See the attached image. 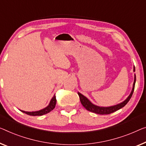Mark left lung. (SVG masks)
<instances>
[{"label":"left lung","instance_id":"1","mask_svg":"<svg viewBox=\"0 0 146 146\" xmlns=\"http://www.w3.org/2000/svg\"><path fill=\"white\" fill-rule=\"evenodd\" d=\"M135 71V67H134V71ZM135 82H136V75L134 77V82L133 84V88H132V92L129 95V96L127 98V100H125V101L122 103L117 104L116 106H111V107H108V108H104V107H99V106H96L92 104L91 102L88 100V99L86 98L85 96H84L83 95L80 94V93L78 92V94H79L80 101L81 102L82 105L83 106L84 108H85L87 110L89 111L95 113L100 114V115H108L116 111L120 110L121 108H123L126 104H127L128 102H129L130 99L131 98L132 94H133L134 90V86H135Z\"/></svg>","mask_w":146,"mask_h":146}]
</instances>
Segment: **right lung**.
Wrapping results in <instances>:
<instances>
[{
  "mask_svg": "<svg viewBox=\"0 0 146 146\" xmlns=\"http://www.w3.org/2000/svg\"><path fill=\"white\" fill-rule=\"evenodd\" d=\"M56 104V96L54 95L53 98H52L50 102L49 105L47 106L46 108H45L43 110H41L40 111H33V112H28V111H21L23 113H25L29 115H32V116H40V115L46 114L50 112L52 110H53L54 108H55Z\"/></svg>",
  "mask_w": 146,
  "mask_h": 146,
  "instance_id": "right-lung-1",
  "label": "right lung"
}]
</instances>
